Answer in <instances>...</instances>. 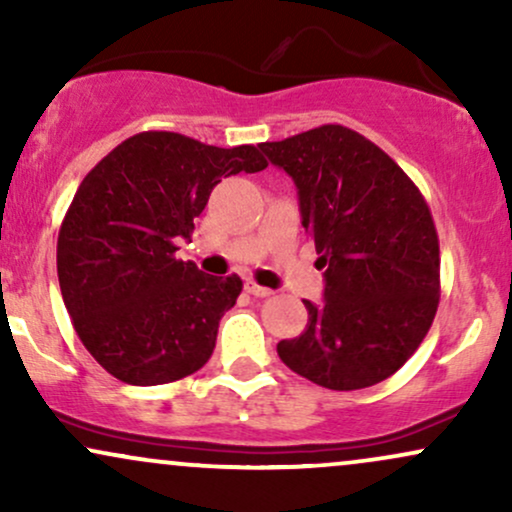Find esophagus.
<instances>
[{
	"mask_svg": "<svg viewBox=\"0 0 512 512\" xmlns=\"http://www.w3.org/2000/svg\"><path fill=\"white\" fill-rule=\"evenodd\" d=\"M245 291H248L250 296H257V298H267V296H272V289H267V286L255 284V281H248V284H245Z\"/></svg>",
	"mask_w": 512,
	"mask_h": 512,
	"instance_id": "34e87169",
	"label": "esophagus"
}]
</instances>
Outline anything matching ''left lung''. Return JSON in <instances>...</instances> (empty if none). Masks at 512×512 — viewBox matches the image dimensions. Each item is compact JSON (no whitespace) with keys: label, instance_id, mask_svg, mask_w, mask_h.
Segmentation results:
<instances>
[{"label":"left lung","instance_id":"left-lung-1","mask_svg":"<svg viewBox=\"0 0 512 512\" xmlns=\"http://www.w3.org/2000/svg\"><path fill=\"white\" fill-rule=\"evenodd\" d=\"M260 149L296 182L301 223L325 267V303L276 344L293 373L361 390L397 373L431 330L440 248L419 187L363 134L322 125Z\"/></svg>","mask_w":512,"mask_h":512}]
</instances>
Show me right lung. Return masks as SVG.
<instances>
[{
  "instance_id": "obj_1",
  "label": "right lung",
  "mask_w": 512,
  "mask_h": 512,
  "mask_svg": "<svg viewBox=\"0 0 512 512\" xmlns=\"http://www.w3.org/2000/svg\"><path fill=\"white\" fill-rule=\"evenodd\" d=\"M264 168L260 146L142 132L81 180L57 238V276L81 344L110 375L163 385L209 361L243 281L204 274L175 250L221 178Z\"/></svg>"
}]
</instances>
